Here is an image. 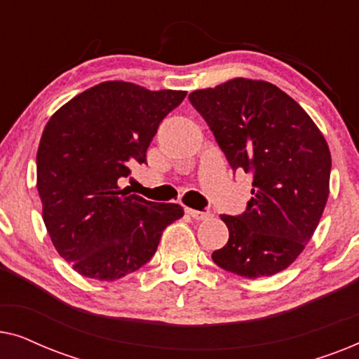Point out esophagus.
Masks as SVG:
<instances>
[{
    "label": "esophagus",
    "instance_id": "1",
    "mask_svg": "<svg viewBox=\"0 0 359 359\" xmlns=\"http://www.w3.org/2000/svg\"><path fill=\"white\" fill-rule=\"evenodd\" d=\"M186 212H188L194 220H208L212 217V214L210 212H203V210H196V209H189V208H186Z\"/></svg>",
    "mask_w": 359,
    "mask_h": 359
}]
</instances>
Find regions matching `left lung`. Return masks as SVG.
I'll return each mask as SVG.
<instances>
[{
	"label": "left lung",
	"mask_w": 359,
	"mask_h": 359,
	"mask_svg": "<svg viewBox=\"0 0 359 359\" xmlns=\"http://www.w3.org/2000/svg\"><path fill=\"white\" fill-rule=\"evenodd\" d=\"M204 117L233 171L253 175V198L240 215H220L229 242L214 263L243 278L273 276L306 248L325 209L332 156L311 116L278 86L233 78L196 90Z\"/></svg>",
	"instance_id": "8db88e82"
}]
</instances>
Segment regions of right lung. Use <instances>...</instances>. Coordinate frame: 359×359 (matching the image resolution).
Segmentation results:
<instances>
[{"label":"right lung","instance_id":"add662e5","mask_svg":"<svg viewBox=\"0 0 359 359\" xmlns=\"http://www.w3.org/2000/svg\"><path fill=\"white\" fill-rule=\"evenodd\" d=\"M184 96L104 81L47 122L37 150L43 224L58 255L81 276L114 281L137 271L155 255L163 230L183 217L180 204L151 203L117 181L132 163H145L160 122Z\"/></svg>","mask_w":359,"mask_h":359}]
</instances>
